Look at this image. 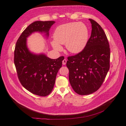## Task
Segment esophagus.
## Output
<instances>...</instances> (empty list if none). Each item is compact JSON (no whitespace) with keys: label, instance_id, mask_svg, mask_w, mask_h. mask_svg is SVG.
<instances>
[{"label":"esophagus","instance_id":"34e87169","mask_svg":"<svg viewBox=\"0 0 126 126\" xmlns=\"http://www.w3.org/2000/svg\"><path fill=\"white\" fill-rule=\"evenodd\" d=\"M62 63H63V65H65L66 63V60H65V59L63 60V61H62Z\"/></svg>","mask_w":126,"mask_h":126}]
</instances>
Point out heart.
<instances>
[{
  "label": "heart",
  "instance_id": "heart-1",
  "mask_svg": "<svg viewBox=\"0 0 126 126\" xmlns=\"http://www.w3.org/2000/svg\"><path fill=\"white\" fill-rule=\"evenodd\" d=\"M51 45L55 50H62L61 45L65 44L69 52L78 53L82 51L87 44L88 38L87 27L81 22H70L61 24L56 28Z\"/></svg>",
  "mask_w": 126,
  "mask_h": 126
}]
</instances>
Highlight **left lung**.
Returning a JSON list of instances; mask_svg holds the SVG:
<instances>
[{"label": "left lung", "instance_id": "obj_1", "mask_svg": "<svg viewBox=\"0 0 126 126\" xmlns=\"http://www.w3.org/2000/svg\"><path fill=\"white\" fill-rule=\"evenodd\" d=\"M92 24L90 39L83 50L68 57L69 80L73 89L80 95H88L102 86L110 68V50L105 32L97 22Z\"/></svg>", "mask_w": 126, "mask_h": 126}]
</instances>
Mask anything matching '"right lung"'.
<instances>
[{
	"instance_id": "obj_1",
	"label": "right lung",
	"mask_w": 126,
	"mask_h": 126,
	"mask_svg": "<svg viewBox=\"0 0 126 126\" xmlns=\"http://www.w3.org/2000/svg\"><path fill=\"white\" fill-rule=\"evenodd\" d=\"M55 21H35L26 28L17 41L14 51V63L21 83L34 94L45 97L52 91L56 75L64 59L55 60L45 54H35L29 50L27 38L34 32L44 33L47 37Z\"/></svg>"
}]
</instances>
